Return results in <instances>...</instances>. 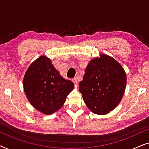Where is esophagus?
Instances as JSON below:
<instances>
[{"label":"esophagus","instance_id":"34e87169","mask_svg":"<svg viewBox=\"0 0 149 149\" xmlns=\"http://www.w3.org/2000/svg\"><path fill=\"white\" fill-rule=\"evenodd\" d=\"M72 81H73V83H74L75 85H77V84H78V83H79V81H78V79L77 78H74V79H73V80H72Z\"/></svg>","mask_w":149,"mask_h":149}]
</instances>
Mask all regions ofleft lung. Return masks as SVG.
I'll return each mask as SVG.
<instances>
[{
  "mask_svg": "<svg viewBox=\"0 0 149 149\" xmlns=\"http://www.w3.org/2000/svg\"><path fill=\"white\" fill-rule=\"evenodd\" d=\"M126 83L127 76L121 65L112 57L102 54L88 63L79 89L88 109L102 115L119 105Z\"/></svg>",
  "mask_w": 149,
  "mask_h": 149,
  "instance_id": "obj_1",
  "label": "left lung"
}]
</instances>
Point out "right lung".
Instances as JSON below:
<instances>
[{
	"mask_svg": "<svg viewBox=\"0 0 149 149\" xmlns=\"http://www.w3.org/2000/svg\"><path fill=\"white\" fill-rule=\"evenodd\" d=\"M23 87L32 107L45 115H51L62 107L74 83L61 76L49 58L41 56L28 67Z\"/></svg>",
	"mask_w": 149,
	"mask_h": 149,
	"instance_id": "add662e5",
	"label": "right lung"
}]
</instances>
